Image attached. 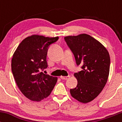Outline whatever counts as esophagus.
<instances>
[{"instance_id":"obj_1","label":"esophagus","mask_w":122,"mask_h":122,"mask_svg":"<svg viewBox=\"0 0 122 122\" xmlns=\"http://www.w3.org/2000/svg\"><path fill=\"white\" fill-rule=\"evenodd\" d=\"M69 77H70V76H60V78L62 79H63V80H66V79H68Z\"/></svg>"}]
</instances>
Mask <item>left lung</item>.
<instances>
[{"label":"left lung","instance_id":"8db88e82","mask_svg":"<svg viewBox=\"0 0 122 122\" xmlns=\"http://www.w3.org/2000/svg\"><path fill=\"white\" fill-rule=\"evenodd\" d=\"M82 70L74 74L77 84L70 89L71 95L82 103L97 97L107 81L110 56L106 48L94 38L86 33L64 38Z\"/></svg>","mask_w":122,"mask_h":122}]
</instances>
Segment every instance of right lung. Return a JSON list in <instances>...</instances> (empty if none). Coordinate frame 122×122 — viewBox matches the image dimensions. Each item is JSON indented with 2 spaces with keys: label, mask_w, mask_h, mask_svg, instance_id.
<instances>
[{
  "label": "right lung",
  "mask_w": 122,
  "mask_h": 122,
  "mask_svg": "<svg viewBox=\"0 0 122 122\" xmlns=\"http://www.w3.org/2000/svg\"><path fill=\"white\" fill-rule=\"evenodd\" d=\"M59 37L32 35L21 41L13 55L11 71L22 94L34 101H40L51 94L57 77L44 74L48 67L46 56L49 46Z\"/></svg>",
  "instance_id": "1"
}]
</instances>
